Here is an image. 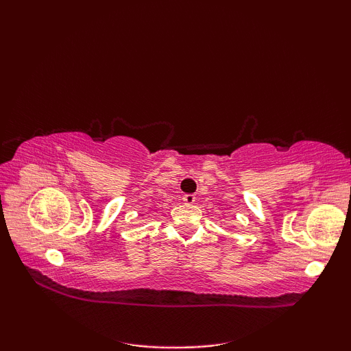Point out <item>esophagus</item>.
<instances>
[{
    "label": "esophagus",
    "instance_id": "34e87169",
    "mask_svg": "<svg viewBox=\"0 0 351 351\" xmlns=\"http://www.w3.org/2000/svg\"><path fill=\"white\" fill-rule=\"evenodd\" d=\"M182 200H184V204L193 205V204L196 202V196H195V195H185V196L182 197Z\"/></svg>",
    "mask_w": 351,
    "mask_h": 351
}]
</instances>
